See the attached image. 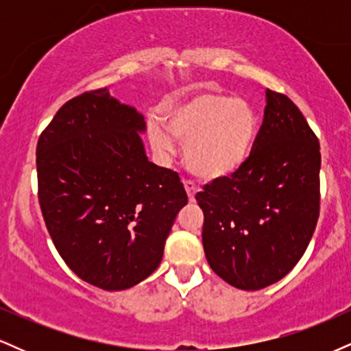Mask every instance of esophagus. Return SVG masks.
Here are the masks:
<instances>
[{"label": "esophagus", "mask_w": 351, "mask_h": 351, "mask_svg": "<svg viewBox=\"0 0 351 351\" xmlns=\"http://www.w3.org/2000/svg\"><path fill=\"white\" fill-rule=\"evenodd\" d=\"M184 189H186V195H188V199L189 201H195V195L196 191H198V188H196V184L193 183V181H184Z\"/></svg>", "instance_id": "obj_1"}]
</instances>
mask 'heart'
Wrapping results in <instances>:
<instances>
[{
	"label": "heart",
	"instance_id": "1",
	"mask_svg": "<svg viewBox=\"0 0 351 351\" xmlns=\"http://www.w3.org/2000/svg\"><path fill=\"white\" fill-rule=\"evenodd\" d=\"M165 122H148L153 150L168 158L175 153V138L184 143L189 170L208 181L229 178L247 163L259 127L247 100L216 92H201L173 104Z\"/></svg>",
	"mask_w": 351,
	"mask_h": 351
}]
</instances>
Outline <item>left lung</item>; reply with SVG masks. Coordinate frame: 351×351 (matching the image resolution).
Here are the masks:
<instances>
[{
  "instance_id": "1",
  "label": "left lung",
  "mask_w": 351,
  "mask_h": 351,
  "mask_svg": "<svg viewBox=\"0 0 351 351\" xmlns=\"http://www.w3.org/2000/svg\"><path fill=\"white\" fill-rule=\"evenodd\" d=\"M320 145L287 95L265 90L247 163L196 195L208 264L229 285L259 291L295 267L320 209Z\"/></svg>"
}]
</instances>
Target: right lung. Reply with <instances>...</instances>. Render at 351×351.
Returning <instances> with one entry per match:
<instances>
[{
    "instance_id": "add662e5",
    "label": "right lung",
    "mask_w": 351,
    "mask_h": 351,
    "mask_svg": "<svg viewBox=\"0 0 351 351\" xmlns=\"http://www.w3.org/2000/svg\"><path fill=\"white\" fill-rule=\"evenodd\" d=\"M143 115L108 88L71 99L39 136V204L56 249L74 274L125 291L162 263L188 203L178 173L148 162Z\"/></svg>"
}]
</instances>
